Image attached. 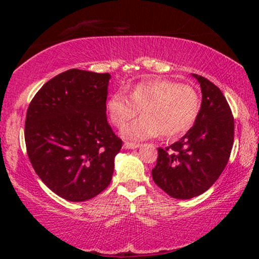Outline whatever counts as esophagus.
<instances>
[{
  "label": "esophagus",
  "instance_id": "34e87169",
  "mask_svg": "<svg viewBox=\"0 0 259 259\" xmlns=\"http://www.w3.org/2000/svg\"><path fill=\"white\" fill-rule=\"evenodd\" d=\"M140 147L139 144H136V142H124V148H127V150H134V148H138Z\"/></svg>",
  "mask_w": 259,
  "mask_h": 259
}]
</instances>
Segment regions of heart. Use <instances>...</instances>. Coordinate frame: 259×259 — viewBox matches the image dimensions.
Segmentation results:
<instances>
[{"mask_svg": "<svg viewBox=\"0 0 259 259\" xmlns=\"http://www.w3.org/2000/svg\"><path fill=\"white\" fill-rule=\"evenodd\" d=\"M140 109L142 117L124 127V138L142 140L160 135L171 139L194 126L200 114L201 100L192 85L154 78L134 85L129 99L121 92H114L106 101L107 115L117 127L134 119Z\"/></svg>", "mask_w": 259, "mask_h": 259, "instance_id": "heart-1", "label": "heart"}]
</instances>
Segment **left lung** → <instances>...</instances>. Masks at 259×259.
I'll list each match as a JSON object with an SVG mask.
<instances>
[{
  "instance_id": "1",
  "label": "left lung",
  "mask_w": 259,
  "mask_h": 259,
  "mask_svg": "<svg viewBox=\"0 0 259 259\" xmlns=\"http://www.w3.org/2000/svg\"><path fill=\"white\" fill-rule=\"evenodd\" d=\"M202 91L194 126L169 147L158 148L153 181L174 198L203 194L221 177L234 144V117L227 99L209 80L194 74Z\"/></svg>"
}]
</instances>
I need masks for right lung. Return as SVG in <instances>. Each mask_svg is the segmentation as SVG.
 Here are the masks:
<instances>
[{
	"label": "right lung",
	"instance_id": "right-lung-1",
	"mask_svg": "<svg viewBox=\"0 0 259 259\" xmlns=\"http://www.w3.org/2000/svg\"><path fill=\"white\" fill-rule=\"evenodd\" d=\"M109 79L108 73L69 69L49 80L28 107V157L45 185L64 200H90L112 180L123 141L107 121Z\"/></svg>",
	"mask_w": 259,
	"mask_h": 259
}]
</instances>
